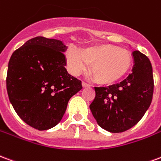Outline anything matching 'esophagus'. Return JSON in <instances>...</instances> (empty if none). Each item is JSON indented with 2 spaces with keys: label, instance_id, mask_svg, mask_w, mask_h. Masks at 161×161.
Here are the masks:
<instances>
[{
  "label": "esophagus",
  "instance_id": "1",
  "mask_svg": "<svg viewBox=\"0 0 161 161\" xmlns=\"http://www.w3.org/2000/svg\"><path fill=\"white\" fill-rule=\"evenodd\" d=\"M82 86H83V87H88V86H90V85H89V84H87V83H86V82H84V81H82Z\"/></svg>",
  "mask_w": 161,
  "mask_h": 161
}]
</instances>
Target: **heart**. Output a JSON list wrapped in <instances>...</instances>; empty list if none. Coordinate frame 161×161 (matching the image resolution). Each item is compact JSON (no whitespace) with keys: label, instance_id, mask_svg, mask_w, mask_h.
<instances>
[{"label":"heart","instance_id":"obj_1","mask_svg":"<svg viewBox=\"0 0 161 161\" xmlns=\"http://www.w3.org/2000/svg\"><path fill=\"white\" fill-rule=\"evenodd\" d=\"M65 59L67 68L74 75L85 70L90 63V72L101 85L119 81L130 72L133 63L130 51L109 43L94 44L80 50L70 47Z\"/></svg>","mask_w":161,"mask_h":161}]
</instances>
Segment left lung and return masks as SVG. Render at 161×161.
<instances>
[{
	"instance_id": "8db88e82",
	"label": "left lung",
	"mask_w": 161,
	"mask_h": 161,
	"mask_svg": "<svg viewBox=\"0 0 161 161\" xmlns=\"http://www.w3.org/2000/svg\"><path fill=\"white\" fill-rule=\"evenodd\" d=\"M132 73L119 84L95 87L90 110L98 124L111 133L130 130L149 108L153 93V69L149 59L136 50Z\"/></svg>"
}]
</instances>
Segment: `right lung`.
<instances>
[{
	"instance_id": "obj_1",
	"label": "right lung",
	"mask_w": 161,
	"mask_h": 161,
	"mask_svg": "<svg viewBox=\"0 0 161 161\" xmlns=\"http://www.w3.org/2000/svg\"><path fill=\"white\" fill-rule=\"evenodd\" d=\"M62 41L36 37L11 56L7 75L8 98L19 117L38 130L58 124L70 98L82 88L69 75Z\"/></svg>"
}]
</instances>
